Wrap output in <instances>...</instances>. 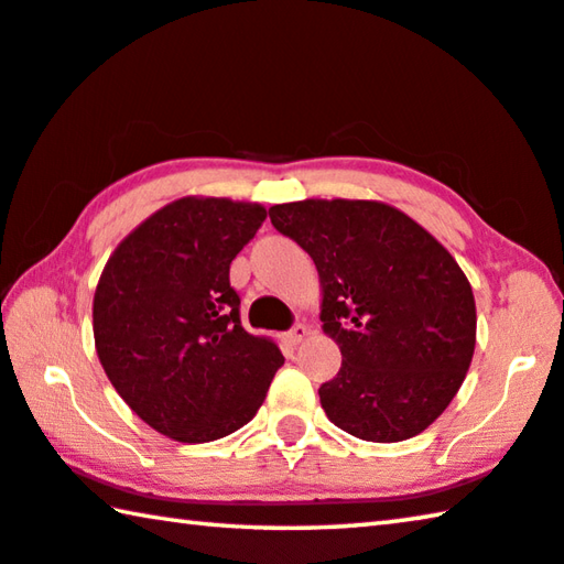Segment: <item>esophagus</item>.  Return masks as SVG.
Here are the masks:
<instances>
[{
  "label": "esophagus",
  "mask_w": 564,
  "mask_h": 564,
  "mask_svg": "<svg viewBox=\"0 0 564 564\" xmlns=\"http://www.w3.org/2000/svg\"><path fill=\"white\" fill-rule=\"evenodd\" d=\"M308 336V326H303V323H295V326L285 333V340L291 343V346H299V343Z\"/></svg>",
  "instance_id": "obj_1"
}]
</instances>
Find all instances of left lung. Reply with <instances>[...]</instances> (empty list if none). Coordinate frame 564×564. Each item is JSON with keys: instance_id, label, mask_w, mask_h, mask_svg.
I'll return each mask as SVG.
<instances>
[{"instance_id": "8db88e82", "label": "left lung", "mask_w": 564, "mask_h": 564, "mask_svg": "<svg viewBox=\"0 0 564 564\" xmlns=\"http://www.w3.org/2000/svg\"><path fill=\"white\" fill-rule=\"evenodd\" d=\"M318 269L338 376L318 388L333 425L400 443L433 425L475 352L470 281L435 236L383 202L305 198L269 208Z\"/></svg>"}]
</instances>
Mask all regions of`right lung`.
Listing matches in <instances>:
<instances>
[{
    "mask_svg": "<svg viewBox=\"0 0 564 564\" xmlns=\"http://www.w3.org/2000/svg\"><path fill=\"white\" fill-rule=\"evenodd\" d=\"M261 204L184 196L113 248L94 293L101 368L133 413L178 443H212L259 413L283 356L241 326L228 269Z\"/></svg>",
    "mask_w": 564,
    "mask_h": 564,
    "instance_id": "right-lung-1",
    "label": "right lung"
}]
</instances>
